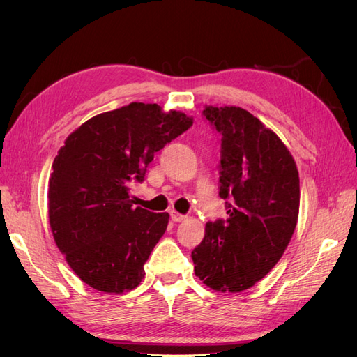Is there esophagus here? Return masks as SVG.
Here are the masks:
<instances>
[{"instance_id": "34e87169", "label": "esophagus", "mask_w": 357, "mask_h": 357, "mask_svg": "<svg viewBox=\"0 0 357 357\" xmlns=\"http://www.w3.org/2000/svg\"><path fill=\"white\" fill-rule=\"evenodd\" d=\"M169 215H171L172 222H183V220L186 219V215L180 214V213H178V211H176V210H171V211H169Z\"/></svg>"}]
</instances>
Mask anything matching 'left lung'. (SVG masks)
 I'll use <instances>...</instances> for the list:
<instances>
[{
  "label": "left lung",
  "mask_w": 357,
  "mask_h": 357,
  "mask_svg": "<svg viewBox=\"0 0 357 357\" xmlns=\"http://www.w3.org/2000/svg\"><path fill=\"white\" fill-rule=\"evenodd\" d=\"M202 114L222 134L219 195L228 219L205 225L192 261L204 284L236 294L262 280L289 245L299 213V174L284 143L252 113L210 105Z\"/></svg>",
  "instance_id": "left-lung-1"
}]
</instances>
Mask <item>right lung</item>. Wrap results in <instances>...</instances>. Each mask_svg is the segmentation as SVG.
<instances>
[{
    "mask_svg": "<svg viewBox=\"0 0 357 357\" xmlns=\"http://www.w3.org/2000/svg\"><path fill=\"white\" fill-rule=\"evenodd\" d=\"M192 123L181 112L131 102L93 116L68 135L52 165L49 222L82 282L105 294L142 283L169 214L135 207L129 188L143 181L155 153Z\"/></svg>",
    "mask_w": 357,
    "mask_h": 357,
    "instance_id": "add662e5",
    "label": "right lung"
}]
</instances>
